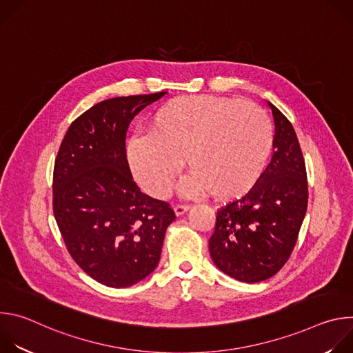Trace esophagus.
<instances>
[{
	"label": "esophagus",
	"mask_w": 353,
	"mask_h": 353,
	"mask_svg": "<svg viewBox=\"0 0 353 353\" xmlns=\"http://www.w3.org/2000/svg\"><path fill=\"white\" fill-rule=\"evenodd\" d=\"M188 210H190V205H185V204H177V205L174 207V212H176L177 216L183 215V214L187 212Z\"/></svg>",
	"instance_id": "esophagus-1"
}]
</instances>
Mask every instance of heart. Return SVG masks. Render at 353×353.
<instances>
[{
    "instance_id": "obj_1",
    "label": "heart",
    "mask_w": 353,
    "mask_h": 353,
    "mask_svg": "<svg viewBox=\"0 0 353 353\" xmlns=\"http://www.w3.org/2000/svg\"><path fill=\"white\" fill-rule=\"evenodd\" d=\"M149 134L131 139L128 161L141 187L158 198L172 192L184 158L192 169L181 184L184 195L247 194L265 169L274 138L261 108L218 96L170 100L154 114Z\"/></svg>"
}]
</instances>
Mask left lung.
Instances as JSON below:
<instances>
[{"instance_id": "left-lung-1", "label": "left lung", "mask_w": 353, "mask_h": 353, "mask_svg": "<svg viewBox=\"0 0 353 353\" xmlns=\"http://www.w3.org/2000/svg\"><path fill=\"white\" fill-rule=\"evenodd\" d=\"M274 155L257 184L216 214L210 253L229 276L256 283L274 276L289 260L303 223L307 173L290 121L274 106Z\"/></svg>"}]
</instances>
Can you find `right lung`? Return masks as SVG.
<instances>
[{"label": "right lung", "instance_id": "add662e5", "mask_svg": "<svg viewBox=\"0 0 353 353\" xmlns=\"http://www.w3.org/2000/svg\"><path fill=\"white\" fill-rule=\"evenodd\" d=\"M168 92L103 100L75 119L57 152L53 212L72 260L94 281L131 286L152 272L169 203L141 192L125 152L131 120Z\"/></svg>", "mask_w": 353, "mask_h": 353}]
</instances>
